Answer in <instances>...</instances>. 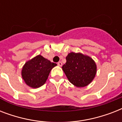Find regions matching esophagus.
<instances>
[{
    "instance_id": "esophagus-1",
    "label": "esophagus",
    "mask_w": 122,
    "mask_h": 122,
    "mask_svg": "<svg viewBox=\"0 0 122 122\" xmlns=\"http://www.w3.org/2000/svg\"><path fill=\"white\" fill-rule=\"evenodd\" d=\"M57 65H58V66H61L63 65V64H62V63H61V61H59V62L57 63Z\"/></svg>"
}]
</instances>
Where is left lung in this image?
<instances>
[{
  "label": "left lung",
  "instance_id": "left-lung-1",
  "mask_svg": "<svg viewBox=\"0 0 122 122\" xmlns=\"http://www.w3.org/2000/svg\"><path fill=\"white\" fill-rule=\"evenodd\" d=\"M62 68L71 83L77 87L87 86L96 73V65L92 58L81 53L71 52Z\"/></svg>",
  "mask_w": 122,
  "mask_h": 122
}]
</instances>
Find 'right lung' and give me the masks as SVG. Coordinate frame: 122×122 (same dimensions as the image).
<instances>
[{
    "label": "right lung",
    "instance_id": "1",
    "mask_svg": "<svg viewBox=\"0 0 122 122\" xmlns=\"http://www.w3.org/2000/svg\"><path fill=\"white\" fill-rule=\"evenodd\" d=\"M56 65V63H52L42 56H37L23 67V79L30 87L39 88L46 83L50 71Z\"/></svg>",
    "mask_w": 122,
    "mask_h": 122
}]
</instances>
